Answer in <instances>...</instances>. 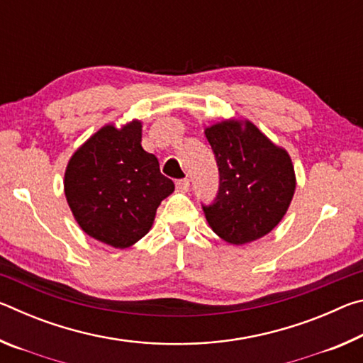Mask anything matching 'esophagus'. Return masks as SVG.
<instances>
[{
  "mask_svg": "<svg viewBox=\"0 0 363 363\" xmlns=\"http://www.w3.org/2000/svg\"><path fill=\"white\" fill-rule=\"evenodd\" d=\"M189 186H190V181L189 179H179L176 182V189L179 190V192H187L189 190Z\"/></svg>",
  "mask_w": 363,
  "mask_h": 363,
  "instance_id": "34e87169",
  "label": "esophagus"
}]
</instances>
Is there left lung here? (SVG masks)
I'll use <instances>...</instances> for the list:
<instances>
[{"label": "left lung", "instance_id": "obj_1", "mask_svg": "<svg viewBox=\"0 0 363 363\" xmlns=\"http://www.w3.org/2000/svg\"><path fill=\"white\" fill-rule=\"evenodd\" d=\"M216 155L219 192L203 206L214 233L232 245H245L274 229L296 189L291 158L255 123L229 118L205 128Z\"/></svg>", "mask_w": 363, "mask_h": 363}]
</instances>
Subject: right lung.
I'll use <instances>...</instances> for the list:
<instances>
[{"label": "right lung", "instance_id": "obj_1", "mask_svg": "<svg viewBox=\"0 0 363 363\" xmlns=\"http://www.w3.org/2000/svg\"><path fill=\"white\" fill-rule=\"evenodd\" d=\"M143 123L102 126L70 157L64 192L73 218L94 240L125 250L152 229L157 208L174 192L153 153L140 145Z\"/></svg>", "mask_w": 363, "mask_h": 363}]
</instances>
